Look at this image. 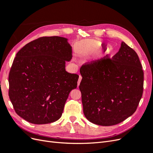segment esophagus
Here are the masks:
<instances>
[{
  "label": "esophagus",
  "instance_id": "1",
  "mask_svg": "<svg viewBox=\"0 0 153 153\" xmlns=\"http://www.w3.org/2000/svg\"><path fill=\"white\" fill-rule=\"evenodd\" d=\"M82 76H79V78H78V82H77V85H78V86H79V85H80V82H81V80H82Z\"/></svg>",
  "mask_w": 153,
  "mask_h": 153
}]
</instances>
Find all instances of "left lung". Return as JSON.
<instances>
[{"instance_id": "8db88e82", "label": "left lung", "mask_w": 153, "mask_h": 153, "mask_svg": "<svg viewBox=\"0 0 153 153\" xmlns=\"http://www.w3.org/2000/svg\"><path fill=\"white\" fill-rule=\"evenodd\" d=\"M142 68L138 55L124 41L111 59L82 66L79 89L87 119L108 126L131 116L142 96Z\"/></svg>"}]
</instances>
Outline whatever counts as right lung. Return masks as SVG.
Segmentation results:
<instances>
[{"label":"right lung","instance_id":"add662e5","mask_svg":"<svg viewBox=\"0 0 153 153\" xmlns=\"http://www.w3.org/2000/svg\"><path fill=\"white\" fill-rule=\"evenodd\" d=\"M72 57L68 39L59 36L39 38L16 53L9 75V96L19 116L36 124L61 118L79 77L66 71Z\"/></svg>","mask_w":153,"mask_h":153}]
</instances>
